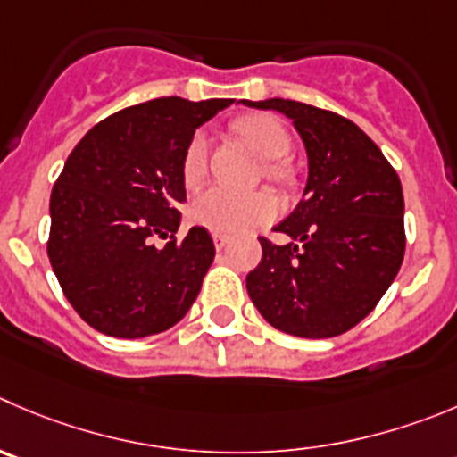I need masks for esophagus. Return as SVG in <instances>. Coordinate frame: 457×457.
<instances>
[{"label":"esophagus","instance_id":"obj_1","mask_svg":"<svg viewBox=\"0 0 457 457\" xmlns=\"http://www.w3.org/2000/svg\"><path fill=\"white\" fill-rule=\"evenodd\" d=\"M212 242H215V249L221 251L226 245H228V237L221 236V233H212Z\"/></svg>","mask_w":457,"mask_h":457}]
</instances>
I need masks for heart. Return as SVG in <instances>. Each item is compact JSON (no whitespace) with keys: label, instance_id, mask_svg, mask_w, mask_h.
Instances as JSON below:
<instances>
[{"label":"heart","instance_id":"heart-1","mask_svg":"<svg viewBox=\"0 0 457 457\" xmlns=\"http://www.w3.org/2000/svg\"><path fill=\"white\" fill-rule=\"evenodd\" d=\"M237 132L253 145V150L267 161L269 177H285V170L278 163L291 150V137L285 125L273 116H246L237 123ZM208 138L204 132H195L181 161V177L186 186L202 181L206 172ZM278 204L267 193H240V190L211 186L202 190L190 204V217L195 224L211 228L215 233H245L273 220Z\"/></svg>","mask_w":457,"mask_h":457}]
</instances>
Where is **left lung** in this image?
I'll return each mask as SVG.
<instances>
[{"label": "left lung", "instance_id": "obj_1", "mask_svg": "<svg viewBox=\"0 0 457 457\" xmlns=\"http://www.w3.org/2000/svg\"><path fill=\"white\" fill-rule=\"evenodd\" d=\"M240 103L285 114L307 152L303 199L273 228L289 242L260 237L262 260L246 276V291L280 332L338 337L375 310L402 267L397 172L361 128L334 112L285 98Z\"/></svg>", "mask_w": 457, "mask_h": 457}]
</instances>
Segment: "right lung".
Listing matches in <instances>:
<instances>
[{
  "label": "right lung",
  "mask_w": 457,
  "mask_h": 457,
  "mask_svg": "<svg viewBox=\"0 0 457 457\" xmlns=\"http://www.w3.org/2000/svg\"><path fill=\"white\" fill-rule=\"evenodd\" d=\"M233 98H154L107 116L73 147L51 193L49 260L64 296L107 337L166 332L193 307L215 245L202 226L166 246L186 202L184 152Z\"/></svg>",
  "instance_id": "1"
}]
</instances>
